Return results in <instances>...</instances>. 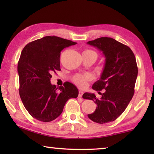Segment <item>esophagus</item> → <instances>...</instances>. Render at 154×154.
I'll use <instances>...</instances> for the list:
<instances>
[{"instance_id":"esophagus-1","label":"esophagus","mask_w":154,"mask_h":154,"mask_svg":"<svg viewBox=\"0 0 154 154\" xmlns=\"http://www.w3.org/2000/svg\"><path fill=\"white\" fill-rule=\"evenodd\" d=\"M83 94V92L82 90H79V95H78V97L79 98H82V96Z\"/></svg>"}]
</instances>
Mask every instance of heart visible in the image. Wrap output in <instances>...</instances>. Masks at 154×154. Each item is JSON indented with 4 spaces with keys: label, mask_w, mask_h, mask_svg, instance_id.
Wrapping results in <instances>:
<instances>
[{
    "label": "heart",
    "mask_w": 154,
    "mask_h": 154,
    "mask_svg": "<svg viewBox=\"0 0 154 154\" xmlns=\"http://www.w3.org/2000/svg\"><path fill=\"white\" fill-rule=\"evenodd\" d=\"M85 51H89V52H92L96 55V58H97V54H96V52L92 50H85ZM91 79V76L89 74H78L74 76L73 79V82L76 84L77 86L80 88H85L88 84V82Z\"/></svg>",
    "instance_id": "1"
}]
</instances>
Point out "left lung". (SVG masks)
I'll return each mask as SVG.
<instances>
[{
  "instance_id": "1",
  "label": "left lung",
  "mask_w": 154,
  "mask_h": 154,
  "mask_svg": "<svg viewBox=\"0 0 154 154\" xmlns=\"http://www.w3.org/2000/svg\"><path fill=\"white\" fill-rule=\"evenodd\" d=\"M102 51L105 64L100 79L94 83L92 88L101 94L97 98L94 94L85 92L83 98L94 101L95 111L88 116L98 124L113 122L126 109L134 93L138 67L133 51L128 46L114 38L100 37L88 42Z\"/></svg>"
}]
</instances>
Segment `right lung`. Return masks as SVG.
I'll list each match as a JSON object with an SVG mask.
<instances>
[{
  "label": "right lung",
  "mask_w": 154,
  "mask_h": 154,
  "mask_svg": "<svg viewBox=\"0 0 154 154\" xmlns=\"http://www.w3.org/2000/svg\"><path fill=\"white\" fill-rule=\"evenodd\" d=\"M77 43L56 36L32 41L21 53L17 64L19 93L28 113L37 120L49 122L62 113L66 101L77 98L79 91L73 84L51 85V74L60 71L62 49Z\"/></svg>",
  "instance_id": "add662e5"
}]
</instances>
